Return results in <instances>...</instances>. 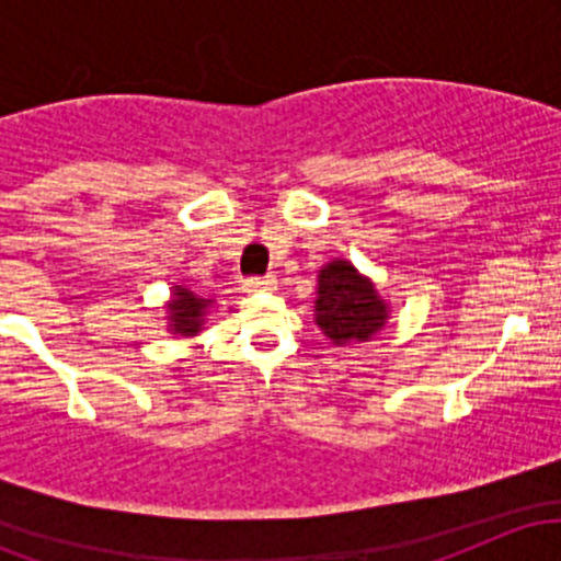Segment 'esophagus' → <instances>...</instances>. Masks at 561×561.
<instances>
[{
    "mask_svg": "<svg viewBox=\"0 0 561 561\" xmlns=\"http://www.w3.org/2000/svg\"><path fill=\"white\" fill-rule=\"evenodd\" d=\"M244 289L248 293H263V289H276V279L272 274L268 276H250V279H244Z\"/></svg>",
    "mask_w": 561,
    "mask_h": 561,
    "instance_id": "1",
    "label": "esophagus"
}]
</instances>
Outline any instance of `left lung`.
I'll return each mask as SVG.
<instances>
[{
    "label": "left lung",
    "instance_id": "8db88e82",
    "mask_svg": "<svg viewBox=\"0 0 561 561\" xmlns=\"http://www.w3.org/2000/svg\"><path fill=\"white\" fill-rule=\"evenodd\" d=\"M313 317L334 345L366 343L382 330L390 311L377 287L351 261H330L319 272Z\"/></svg>",
    "mask_w": 561,
    "mask_h": 561
}]
</instances>
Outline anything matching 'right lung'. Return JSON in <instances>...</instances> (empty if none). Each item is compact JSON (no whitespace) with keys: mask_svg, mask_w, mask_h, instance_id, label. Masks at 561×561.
Returning a JSON list of instances; mask_svg holds the SVG:
<instances>
[{"mask_svg":"<svg viewBox=\"0 0 561 561\" xmlns=\"http://www.w3.org/2000/svg\"><path fill=\"white\" fill-rule=\"evenodd\" d=\"M214 300L199 298L197 293H192L190 287L176 285L173 287V298L169 302V327L173 334H182V337H192L203 330V317L210 308Z\"/></svg>","mask_w":561,"mask_h":561,"instance_id":"right-lung-1","label":"right lung"}]
</instances>
